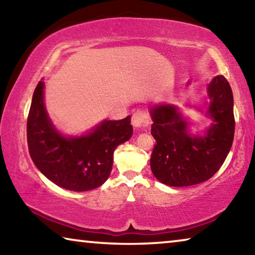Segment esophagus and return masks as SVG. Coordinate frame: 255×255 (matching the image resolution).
Masks as SVG:
<instances>
[{
	"mask_svg": "<svg viewBox=\"0 0 255 255\" xmlns=\"http://www.w3.org/2000/svg\"><path fill=\"white\" fill-rule=\"evenodd\" d=\"M131 124L135 128H140L141 126H146L149 124L148 115L143 110H137L131 117Z\"/></svg>",
	"mask_w": 255,
	"mask_h": 255,
	"instance_id": "obj_1",
	"label": "esophagus"
}]
</instances>
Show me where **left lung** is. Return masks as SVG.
Instances as JSON below:
<instances>
[{
  "label": "left lung",
  "instance_id": "8db88e82",
  "mask_svg": "<svg viewBox=\"0 0 255 255\" xmlns=\"http://www.w3.org/2000/svg\"><path fill=\"white\" fill-rule=\"evenodd\" d=\"M206 115L213 120L204 135H191L189 124L178 107L150 108L152 133L156 140L150 155V169L159 182L170 187H189L209 180L230 153L234 139L233 92L223 75L213 79L207 89Z\"/></svg>",
  "mask_w": 255,
  "mask_h": 255
}]
</instances>
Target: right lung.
I'll use <instances>...</instances> for the list:
<instances>
[{"mask_svg":"<svg viewBox=\"0 0 255 255\" xmlns=\"http://www.w3.org/2000/svg\"><path fill=\"white\" fill-rule=\"evenodd\" d=\"M45 83L34 90L27 122L29 153L34 165L58 187L88 191L109 178L117 146L130 139V116L103 120L82 136H64L51 123L44 103Z\"/></svg>","mask_w":255,"mask_h":255,"instance_id":"obj_1","label":"right lung"}]
</instances>
